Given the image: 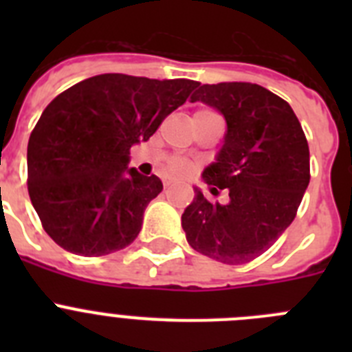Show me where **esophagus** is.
Instances as JSON below:
<instances>
[{
	"mask_svg": "<svg viewBox=\"0 0 352 352\" xmlns=\"http://www.w3.org/2000/svg\"><path fill=\"white\" fill-rule=\"evenodd\" d=\"M170 185H173V182H170V179H164V186H166V188H169Z\"/></svg>",
	"mask_w": 352,
	"mask_h": 352,
	"instance_id": "obj_1",
	"label": "esophagus"
}]
</instances>
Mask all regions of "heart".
Here are the masks:
<instances>
[{
    "instance_id": "b5f03b06",
    "label": "heart",
    "mask_w": 352,
    "mask_h": 352,
    "mask_svg": "<svg viewBox=\"0 0 352 352\" xmlns=\"http://www.w3.org/2000/svg\"><path fill=\"white\" fill-rule=\"evenodd\" d=\"M192 169V164L188 160L182 157H174L170 158L169 164H167V173L170 176H185V174L190 173Z\"/></svg>"
}]
</instances>
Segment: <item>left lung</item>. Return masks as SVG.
I'll return each mask as SVG.
<instances>
[{
    "label": "left lung",
    "mask_w": 352,
    "mask_h": 352,
    "mask_svg": "<svg viewBox=\"0 0 352 352\" xmlns=\"http://www.w3.org/2000/svg\"><path fill=\"white\" fill-rule=\"evenodd\" d=\"M190 102L223 114L227 133L203 179L229 203H210L199 188L182 214L186 241L203 256L243 264L268 250L296 217L310 182L309 142L291 105L252 82L197 84Z\"/></svg>",
    "instance_id": "8db88e82"
}]
</instances>
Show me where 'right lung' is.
<instances>
[{
	"label": "right lung",
	"mask_w": 352,
	"mask_h": 352,
	"mask_svg": "<svg viewBox=\"0 0 352 352\" xmlns=\"http://www.w3.org/2000/svg\"><path fill=\"white\" fill-rule=\"evenodd\" d=\"M197 84L102 74L45 107L28 142V192L61 248L98 257L138 238L146 206L164 185L129 169L130 148L148 141Z\"/></svg>",
	"instance_id": "right-lung-1"
}]
</instances>
